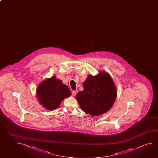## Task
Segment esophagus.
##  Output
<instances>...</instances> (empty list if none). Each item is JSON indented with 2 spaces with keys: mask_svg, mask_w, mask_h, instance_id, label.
Masks as SVG:
<instances>
[{
  "mask_svg": "<svg viewBox=\"0 0 158 158\" xmlns=\"http://www.w3.org/2000/svg\"><path fill=\"white\" fill-rule=\"evenodd\" d=\"M77 92L78 91H77V90H74V91H72V94L73 96L74 97L75 95L77 94Z\"/></svg>",
  "mask_w": 158,
  "mask_h": 158,
  "instance_id": "1",
  "label": "esophagus"
}]
</instances>
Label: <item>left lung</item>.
<instances>
[{"instance_id": "left-lung-1", "label": "left lung", "mask_w": 158, "mask_h": 158, "mask_svg": "<svg viewBox=\"0 0 158 158\" xmlns=\"http://www.w3.org/2000/svg\"><path fill=\"white\" fill-rule=\"evenodd\" d=\"M83 91L76 95L80 108L86 114L99 116L106 113L114 105L117 89L110 75L100 71L95 76L88 75L83 83Z\"/></svg>"}]
</instances>
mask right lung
Returning <instances> with one entry per match:
<instances>
[{
	"mask_svg": "<svg viewBox=\"0 0 158 158\" xmlns=\"http://www.w3.org/2000/svg\"><path fill=\"white\" fill-rule=\"evenodd\" d=\"M36 93L39 103L48 110L58 108L65 98L71 95L68 86L56 76L42 81L38 86Z\"/></svg>",
	"mask_w": 158,
	"mask_h": 158,
	"instance_id": "right-lung-1",
	"label": "right lung"
}]
</instances>
